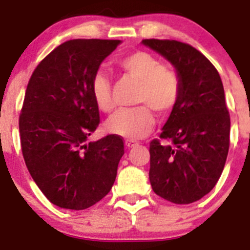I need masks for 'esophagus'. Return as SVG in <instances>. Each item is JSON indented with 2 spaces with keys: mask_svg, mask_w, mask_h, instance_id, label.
I'll use <instances>...</instances> for the list:
<instances>
[{
  "mask_svg": "<svg viewBox=\"0 0 250 250\" xmlns=\"http://www.w3.org/2000/svg\"><path fill=\"white\" fill-rule=\"evenodd\" d=\"M125 145L127 147H134V146H138V143L135 140H131V139H126L125 140Z\"/></svg>",
  "mask_w": 250,
  "mask_h": 250,
  "instance_id": "obj_1",
  "label": "esophagus"
}]
</instances>
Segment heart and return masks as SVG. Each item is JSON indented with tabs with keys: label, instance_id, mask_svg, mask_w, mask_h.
Instances as JSON below:
<instances>
[{
	"label": "heart",
	"instance_id": "1",
	"mask_svg": "<svg viewBox=\"0 0 250 250\" xmlns=\"http://www.w3.org/2000/svg\"><path fill=\"white\" fill-rule=\"evenodd\" d=\"M121 74L139 83L135 103L143 105L119 110L111 116L106 126L110 132L123 138L141 139L155 125L152 111L164 116L178 104L182 95V79L171 67L163 65L160 60L147 51H135L116 61ZM91 95L103 112L114 109L112 85L103 72L95 74L91 80Z\"/></svg>",
	"mask_w": 250,
	"mask_h": 250
}]
</instances>
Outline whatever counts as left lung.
Instances as JSON below:
<instances>
[{
	"instance_id": "8db88e82",
	"label": "left lung",
	"mask_w": 250,
	"mask_h": 250,
	"mask_svg": "<svg viewBox=\"0 0 250 250\" xmlns=\"http://www.w3.org/2000/svg\"><path fill=\"white\" fill-rule=\"evenodd\" d=\"M175 66L182 95L159 139L150 143L149 178L154 193L174 204H190L215 187L228 156L230 115L213 63L189 43L145 39Z\"/></svg>"
}]
</instances>
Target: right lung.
<instances>
[{
  "label": "right lung",
  "instance_id": "add662e5",
  "mask_svg": "<svg viewBox=\"0 0 250 250\" xmlns=\"http://www.w3.org/2000/svg\"><path fill=\"white\" fill-rule=\"evenodd\" d=\"M120 40H68L36 66L19 119L22 155L31 176L52 204L83 210L114 185L123 138H87L100 124L91 80Z\"/></svg>",
  "mask_w": 250,
  "mask_h": 250
}]
</instances>
